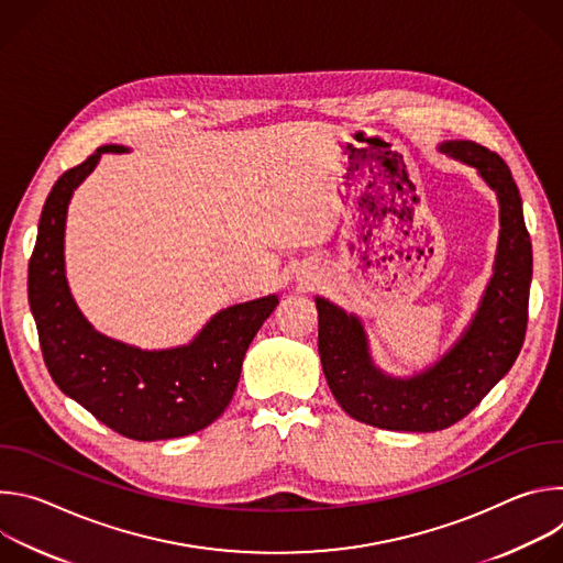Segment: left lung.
<instances>
[{"label":"left lung","instance_id":"left-lung-1","mask_svg":"<svg viewBox=\"0 0 563 563\" xmlns=\"http://www.w3.org/2000/svg\"><path fill=\"white\" fill-rule=\"evenodd\" d=\"M478 172L499 200V247L484 298L461 339L428 369L398 378L369 354L361 318L316 296L318 354L339 406L356 421L396 432H437L467 417L517 361L528 325L532 245L521 196L504 159L470 140L439 146Z\"/></svg>","mask_w":563,"mask_h":563}]
</instances>
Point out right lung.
<instances>
[{
  "label": "right lung",
  "mask_w": 563,
  "mask_h": 563,
  "mask_svg": "<svg viewBox=\"0 0 563 563\" xmlns=\"http://www.w3.org/2000/svg\"><path fill=\"white\" fill-rule=\"evenodd\" d=\"M100 146L53 185L29 263V302L55 385L113 432L165 441L211 426L229 406L243 358L278 296L220 309L189 345L140 350L93 330L77 309L64 269V229L73 191L100 163Z\"/></svg>",
  "instance_id": "right-lung-1"
}]
</instances>
